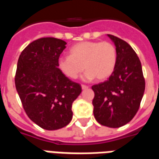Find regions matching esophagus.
Here are the masks:
<instances>
[{"label": "esophagus", "instance_id": "esophagus-1", "mask_svg": "<svg viewBox=\"0 0 159 159\" xmlns=\"http://www.w3.org/2000/svg\"><path fill=\"white\" fill-rule=\"evenodd\" d=\"M89 89V87L86 86V85H82V89L84 90V89Z\"/></svg>", "mask_w": 159, "mask_h": 159}]
</instances>
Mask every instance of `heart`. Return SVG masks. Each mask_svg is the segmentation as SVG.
<instances>
[{
    "mask_svg": "<svg viewBox=\"0 0 159 159\" xmlns=\"http://www.w3.org/2000/svg\"><path fill=\"white\" fill-rule=\"evenodd\" d=\"M117 55L115 46L109 42H83L70 48L69 56L58 60L59 70L70 79H76L84 69V81L108 79L115 70Z\"/></svg>",
    "mask_w": 159,
    "mask_h": 159,
    "instance_id": "heart-1",
    "label": "heart"
}]
</instances>
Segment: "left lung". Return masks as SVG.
<instances>
[{
  "instance_id": "left-lung-1",
  "label": "left lung",
  "mask_w": 159,
  "mask_h": 159,
  "mask_svg": "<svg viewBox=\"0 0 159 159\" xmlns=\"http://www.w3.org/2000/svg\"><path fill=\"white\" fill-rule=\"evenodd\" d=\"M107 36L116 47L117 65L109 79L92 87L93 116L101 125L119 128L130 122L139 110L145 79L140 59L131 46L117 36Z\"/></svg>"
}]
</instances>
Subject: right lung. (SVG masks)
Listing matches in <instances>:
<instances>
[{
    "instance_id": "right-lung-1",
    "label": "right lung",
    "mask_w": 159,
    "mask_h": 159,
    "mask_svg": "<svg viewBox=\"0 0 159 159\" xmlns=\"http://www.w3.org/2000/svg\"><path fill=\"white\" fill-rule=\"evenodd\" d=\"M65 41L43 37L34 41L19 56L15 86L30 119L47 130L59 129L72 119V103L82 92L80 84L58 67Z\"/></svg>"
}]
</instances>
